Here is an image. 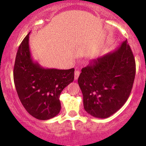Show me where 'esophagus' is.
<instances>
[{"label":"esophagus","instance_id":"1","mask_svg":"<svg viewBox=\"0 0 146 146\" xmlns=\"http://www.w3.org/2000/svg\"><path fill=\"white\" fill-rule=\"evenodd\" d=\"M80 71H75V76H74L75 80H78V78H79V76H80Z\"/></svg>","mask_w":146,"mask_h":146}]
</instances>
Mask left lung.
I'll list each match as a JSON object with an SVG mask.
<instances>
[{"label":"left lung","mask_w":146,"mask_h":146,"mask_svg":"<svg viewBox=\"0 0 146 146\" xmlns=\"http://www.w3.org/2000/svg\"><path fill=\"white\" fill-rule=\"evenodd\" d=\"M136 64L127 41L82 69L78 84L84 108L93 117L105 119L123 106L131 93Z\"/></svg>","instance_id":"1"}]
</instances>
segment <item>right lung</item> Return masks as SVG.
Here are the masks:
<instances>
[{
	"label": "right lung",
	"instance_id": "right-lung-1",
	"mask_svg": "<svg viewBox=\"0 0 146 146\" xmlns=\"http://www.w3.org/2000/svg\"><path fill=\"white\" fill-rule=\"evenodd\" d=\"M29 33L18 47L14 68V81L22 104L40 120L56 117L61 110L60 95L74 80V68L68 70L42 67L31 58Z\"/></svg>",
	"mask_w": 146,
	"mask_h": 146
}]
</instances>
